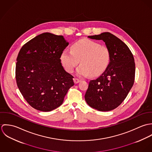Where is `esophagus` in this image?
I'll return each instance as SVG.
<instances>
[{
  "instance_id": "34e87169",
  "label": "esophagus",
  "mask_w": 152,
  "mask_h": 152,
  "mask_svg": "<svg viewBox=\"0 0 152 152\" xmlns=\"http://www.w3.org/2000/svg\"><path fill=\"white\" fill-rule=\"evenodd\" d=\"M80 81H81V80L78 78H74V82L75 84H78V83H80Z\"/></svg>"
}]
</instances>
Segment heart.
Masks as SVG:
<instances>
[{"mask_svg": "<svg viewBox=\"0 0 152 152\" xmlns=\"http://www.w3.org/2000/svg\"><path fill=\"white\" fill-rule=\"evenodd\" d=\"M71 50H64L61 54L60 60L66 71L72 72L77 69L79 76L85 77L90 74L95 77L102 74L108 66L110 52L105 45L89 39L80 40L73 44Z\"/></svg>", "mask_w": 152, "mask_h": 152, "instance_id": "1", "label": "heart"}]
</instances>
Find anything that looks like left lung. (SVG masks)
<instances>
[{
  "instance_id": "obj_1",
  "label": "left lung",
  "mask_w": 152,
  "mask_h": 152,
  "mask_svg": "<svg viewBox=\"0 0 152 152\" xmlns=\"http://www.w3.org/2000/svg\"><path fill=\"white\" fill-rule=\"evenodd\" d=\"M88 37L104 41L110 57L108 66L102 75L89 81L85 99L92 108L109 111L122 104L133 87L135 75L134 58L126 44L109 32Z\"/></svg>"
}]
</instances>
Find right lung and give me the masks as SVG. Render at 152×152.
I'll list each match as a JSON object with an SVG mask.
<instances>
[{
	"label": "right lung",
	"mask_w": 152,
	"mask_h": 152,
	"mask_svg": "<svg viewBox=\"0 0 152 152\" xmlns=\"http://www.w3.org/2000/svg\"><path fill=\"white\" fill-rule=\"evenodd\" d=\"M68 44L63 36L44 33L20 49L16 60V83L33 108L49 112L59 107L74 85V77L65 71L60 60Z\"/></svg>",
	"instance_id": "obj_1"
}]
</instances>
